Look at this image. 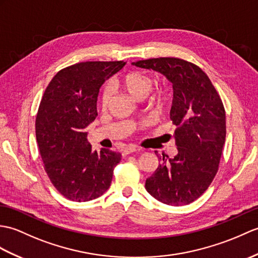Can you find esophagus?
Masks as SVG:
<instances>
[{
    "label": "esophagus",
    "mask_w": 258,
    "mask_h": 258,
    "mask_svg": "<svg viewBox=\"0 0 258 258\" xmlns=\"http://www.w3.org/2000/svg\"><path fill=\"white\" fill-rule=\"evenodd\" d=\"M137 148L136 146H134V145H128L127 147H125L124 149H123V156H125V155H128V154H131V153H134V152H136L137 151Z\"/></svg>",
    "instance_id": "1"
}]
</instances>
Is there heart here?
I'll use <instances>...</instances> for the list:
<instances>
[{
    "instance_id": "1",
    "label": "heart",
    "mask_w": 258,
    "mask_h": 258,
    "mask_svg": "<svg viewBox=\"0 0 258 258\" xmlns=\"http://www.w3.org/2000/svg\"><path fill=\"white\" fill-rule=\"evenodd\" d=\"M152 78L147 76L142 71H131L124 75L121 79L122 87L133 97L139 100L147 95L149 90L152 88ZM111 99V91L107 88L102 90L101 92V104L103 107H106Z\"/></svg>"
}]
</instances>
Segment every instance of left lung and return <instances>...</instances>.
I'll use <instances>...</instances> for the list:
<instances>
[{
	"mask_svg": "<svg viewBox=\"0 0 258 258\" xmlns=\"http://www.w3.org/2000/svg\"><path fill=\"white\" fill-rule=\"evenodd\" d=\"M167 78L173 89L170 119L177 128L175 157H159V165L146 179L155 199L179 207L198 199L217 175L225 142V111L209 77L178 58H153L132 62Z\"/></svg>",
	"mask_w": 258,
	"mask_h": 258,
	"instance_id": "1",
	"label": "left lung"
}]
</instances>
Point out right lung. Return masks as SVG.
<instances>
[{
	"mask_svg": "<svg viewBox=\"0 0 258 258\" xmlns=\"http://www.w3.org/2000/svg\"><path fill=\"white\" fill-rule=\"evenodd\" d=\"M125 63H76L59 71L45 90L36 117V140L51 183L69 200L97 199L110 188L121 154L93 151L86 128L98 115L100 88Z\"/></svg>",
	"mask_w": 258,
	"mask_h": 258,
	"instance_id": "add662e5",
	"label": "right lung"
}]
</instances>
